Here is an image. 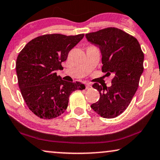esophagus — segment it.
Wrapping results in <instances>:
<instances>
[{
  "mask_svg": "<svg viewBox=\"0 0 160 160\" xmlns=\"http://www.w3.org/2000/svg\"><path fill=\"white\" fill-rule=\"evenodd\" d=\"M86 89H90L91 88V85L90 83H87L86 85Z\"/></svg>",
  "mask_w": 160,
  "mask_h": 160,
  "instance_id": "obj_1",
  "label": "esophagus"
}]
</instances>
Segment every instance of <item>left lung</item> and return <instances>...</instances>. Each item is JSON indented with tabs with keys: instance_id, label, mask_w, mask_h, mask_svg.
<instances>
[{
	"instance_id": "8db88e82",
	"label": "left lung",
	"mask_w": 160,
	"mask_h": 160,
	"mask_svg": "<svg viewBox=\"0 0 160 160\" xmlns=\"http://www.w3.org/2000/svg\"><path fill=\"white\" fill-rule=\"evenodd\" d=\"M86 37L100 49L102 72L113 75L110 87L93 85L100 98L91 108L103 118H116L127 109L138 90L144 54L136 38L117 28L86 33Z\"/></svg>"
}]
</instances>
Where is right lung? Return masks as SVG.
Wrapping results in <instances>:
<instances>
[{
    "mask_svg": "<svg viewBox=\"0 0 160 160\" xmlns=\"http://www.w3.org/2000/svg\"><path fill=\"white\" fill-rule=\"evenodd\" d=\"M84 34H45L30 41L19 53L16 62L19 88L25 103L36 116L56 118L67 110L73 91L86 88L80 82L63 80L56 74L62 69L69 51Z\"/></svg>",
    "mask_w": 160,
    "mask_h": 160,
    "instance_id": "add662e5",
    "label": "right lung"
}]
</instances>
